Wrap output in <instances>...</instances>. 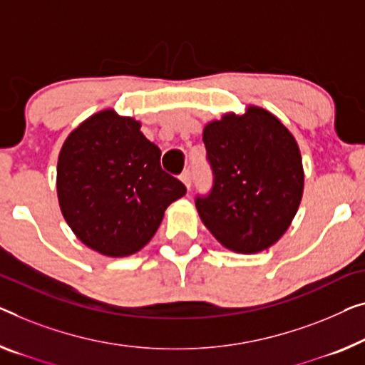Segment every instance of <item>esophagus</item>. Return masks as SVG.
Wrapping results in <instances>:
<instances>
[{
    "label": "esophagus",
    "instance_id": "obj_1",
    "mask_svg": "<svg viewBox=\"0 0 365 365\" xmlns=\"http://www.w3.org/2000/svg\"><path fill=\"white\" fill-rule=\"evenodd\" d=\"M180 180L182 183L185 185L190 190V187H192V173H190V170H185L182 175H180Z\"/></svg>",
    "mask_w": 365,
    "mask_h": 365
}]
</instances>
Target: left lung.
Wrapping results in <instances>:
<instances>
[{"label": "left lung", "mask_w": 365, "mask_h": 365, "mask_svg": "<svg viewBox=\"0 0 365 365\" xmlns=\"http://www.w3.org/2000/svg\"><path fill=\"white\" fill-rule=\"evenodd\" d=\"M215 183L197 198L203 225L222 247L257 254L290 227L303 197L304 173L295 138L275 114L249 105L203 129Z\"/></svg>", "instance_id": "8db88e82"}]
</instances>
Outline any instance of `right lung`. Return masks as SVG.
Returning <instances> with one entry per match:
<instances>
[{"label":"right lung","mask_w":365,"mask_h":365,"mask_svg":"<svg viewBox=\"0 0 365 365\" xmlns=\"http://www.w3.org/2000/svg\"><path fill=\"white\" fill-rule=\"evenodd\" d=\"M183 183L160 167V149L140 121L113 108L86 118L67 135L57 162L61 211L86 247L106 257L139 252L159 230Z\"/></svg>","instance_id":"1"}]
</instances>
